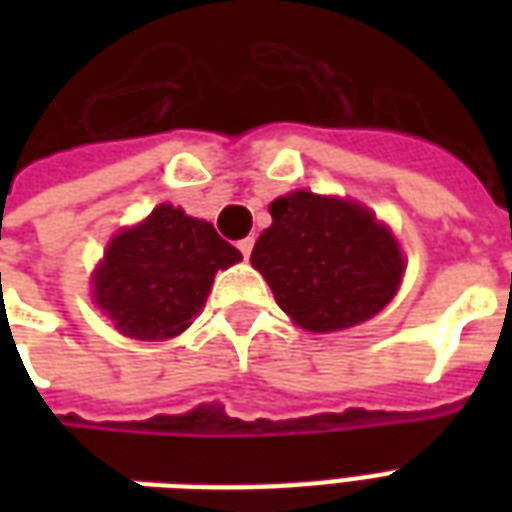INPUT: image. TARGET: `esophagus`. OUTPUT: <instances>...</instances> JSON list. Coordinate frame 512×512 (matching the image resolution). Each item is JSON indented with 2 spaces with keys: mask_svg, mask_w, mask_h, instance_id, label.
Masks as SVG:
<instances>
[{
  "mask_svg": "<svg viewBox=\"0 0 512 512\" xmlns=\"http://www.w3.org/2000/svg\"><path fill=\"white\" fill-rule=\"evenodd\" d=\"M252 246H255V238H244V241H238V249H241V255L249 260V255H252Z\"/></svg>",
  "mask_w": 512,
  "mask_h": 512,
  "instance_id": "1",
  "label": "esophagus"
}]
</instances>
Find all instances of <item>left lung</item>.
Returning a JSON list of instances; mask_svg holds the SVG:
<instances>
[{"instance_id": "obj_1", "label": "left lung", "mask_w": 512, "mask_h": 512, "mask_svg": "<svg viewBox=\"0 0 512 512\" xmlns=\"http://www.w3.org/2000/svg\"><path fill=\"white\" fill-rule=\"evenodd\" d=\"M271 227L252 266L274 299L307 332H337L373 318L397 293V241L362 205L293 191L271 202Z\"/></svg>"}]
</instances>
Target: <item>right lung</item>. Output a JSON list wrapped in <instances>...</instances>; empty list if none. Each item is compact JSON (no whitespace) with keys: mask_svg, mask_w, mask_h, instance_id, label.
I'll return each instance as SVG.
<instances>
[{"mask_svg":"<svg viewBox=\"0 0 512 512\" xmlns=\"http://www.w3.org/2000/svg\"><path fill=\"white\" fill-rule=\"evenodd\" d=\"M238 260L213 224L158 205L109 244L93 277L95 301L128 337L169 340L202 310L216 271Z\"/></svg>","mask_w":512,"mask_h":512,"instance_id":"right-lung-1","label":"right lung"}]
</instances>
